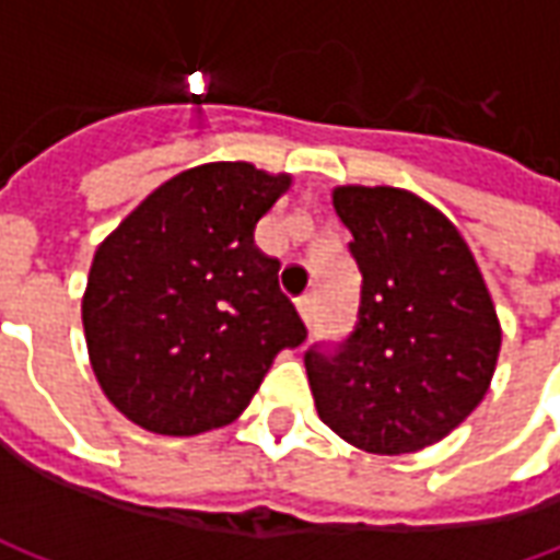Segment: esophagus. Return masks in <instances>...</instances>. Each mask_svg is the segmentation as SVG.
<instances>
[{"mask_svg": "<svg viewBox=\"0 0 560 560\" xmlns=\"http://www.w3.org/2000/svg\"><path fill=\"white\" fill-rule=\"evenodd\" d=\"M296 308H300V315H303L305 327H315V320H317V300H315V296H312V293L300 296V300H296Z\"/></svg>", "mask_w": 560, "mask_h": 560, "instance_id": "esophagus-1", "label": "esophagus"}]
</instances>
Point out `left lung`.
<instances>
[{
	"label": "left lung",
	"mask_w": 560,
	"mask_h": 560,
	"mask_svg": "<svg viewBox=\"0 0 560 560\" xmlns=\"http://www.w3.org/2000/svg\"><path fill=\"white\" fill-rule=\"evenodd\" d=\"M332 207L363 276L351 336L305 351L317 417L369 453H413L486 396L501 327L477 260L411 191L345 185Z\"/></svg>",
	"instance_id": "1"
}]
</instances>
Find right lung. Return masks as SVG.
I'll list each match as a JSON object with an SVG mask.
<instances>
[{
  "instance_id": "right-lung-1",
  "label": "right lung",
  "mask_w": 560,
  "mask_h": 560,
  "mask_svg": "<svg viewBox=\"0 0 560 560\" xmlns=\"http://www.w3.org/2000/svg\"><path fill=\"white\" fill-rule=\"evenodd\" d=\"M291 176L215 161L173 176L95 252L83 329L92 372L128 420L200 434L236 420L272 360L305 341L276 257L255 245Z\"/></svg>"
}]
</instances>
